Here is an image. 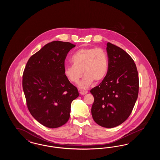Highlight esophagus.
<instances>
[{
    "label": "esophagus",
    "mask_w": 160,
    "mask_h": 160,
    "mask_svg": "<svg viewBox=\"0 0 160 160\" xmlns=\"http://www.w3.org/2000/svg\"><path fill=\"white\" fill-rule=\"evenodd\" d=\"M87 93H88V91H81L80 92V93L81 95H82L86 94Z\"/></svg>",
    "instance_id": "obj_1"
}]
</instances>
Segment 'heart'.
<instances>
[{"mask_svg": "<svg viewBox=\"0 0 160 160\" xmlns=\"http://www.w3.org/2000/svg\"><path fill=\"white\" fill-rule=\"evenodd\" d=\"M72 64L64 68V74L69 81L77 83L84 74L79 83V88L86 89L94 81H102L108 71V59L104 50L101 48H83L77 50L71 58Z\"/></svg>", "mask_w": 160, "mask_h": 160, "instance_id": "1", "label": "heart"}]
</instances>
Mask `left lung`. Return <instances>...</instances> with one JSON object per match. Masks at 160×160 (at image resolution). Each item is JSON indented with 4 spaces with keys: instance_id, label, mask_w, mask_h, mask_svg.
I'll list each match as a JSON object with an SVG mask.
<instances>
[{
    "instance_id": "obj_1",
    "label": "left lung",
    "mask_w": 160,
    "mask_h": 160,
    "mask_svg": "<svg viewBox=\"0 0 160 160\" xmlns=\"http://www.w3.org/2000/svg\"><path fill=\"white\" fill-rule=\"evenodd\" d=\"M108 71L98 86L91 90L94 97L91 109L94 121L111 128L125 122L138 97L139 81L136 65L120 47L107 43Z\"/></svg>"
}]
</instances>
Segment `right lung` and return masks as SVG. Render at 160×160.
Here are the masks:
<instances>
[{
  "instance_id": "add662e5",
  "label": "right lung",
  "mask_w": 160,
  "mask_h": 160,
  "mask_svg": "<svg viewBox=\"0 0 160 160\" xmlns=\"http://www.w3.org/2000/svg\"><path fill=\"white\" fill-rule=\"evenodd\" d=\"M76 45L55 41L47 44L28 61L23 75V91L32 116L50 128L68 122L71 104L79 94L64 74L65 60Z\"/></svg>"
}]
</instances>
